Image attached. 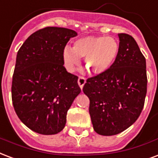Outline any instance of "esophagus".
<instances>
[{
	"mask_svg": "<svg viewBox=\"0 0 158 158\" xmlns=\"http://www.w3.org/2000/svg\"><path fill=\"white\" fill-rule=\"evenodd\" d=\"M86 78L83 77H79V78H78V85H79V86L81 87V89L83 88V86L85 85V83H86Z\"/></svg>",
	"mask_w": 158,
	"mask_h": 158,
	"instance_id": "esophagus-1",
	"label": "esophagus"
}]
</instances>
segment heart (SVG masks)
<instances>
[{
	"label": "heart",
	"mask_w": 158,
	"mask_h": 158,
	"mask_svg": "<svg viewBox=\"0 0 158 158\" xmlns=\"http://www.w3.org/2000/svg\"><path fill=\"white\" fill-rule=\"evenodd\" d=\"M119 43L111 36H84L75 41L73 47L66 46L63 50L64 65L69 72L80 64V57H85V66L94 75L108 71L119 53Z\"/></svg>",
	"instance_id": "1"
}]
</instances>
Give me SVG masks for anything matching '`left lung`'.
Wrapping results in <instances>:
<instances>
[{"instance_id":"obj_1","label":"left lung","mask_w":158,"mask_h":158,"mask_svg":"<svg viewBox=\"0 0 158 158\" xmlns=\"http://www.w3.org/2000/svg\"><path fill=\"white\" fill-rule=\"evenodd\" d=\"M119 53L111 68L88 78L83 92L90 100L93 128L102 136L122 132L142 111L147 94L146 59L131 35L120 33Z\"/></svg>"}]
</instances>
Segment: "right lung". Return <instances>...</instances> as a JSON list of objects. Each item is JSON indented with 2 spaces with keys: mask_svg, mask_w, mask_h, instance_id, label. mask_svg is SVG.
Returning a JSON list of instances; mask_svg holds the SVG:
<instances>
[{
  "mask_svg": "<svg viewBox=\"0 0 158 158\" xmlns=\"http://www.w3.org/2000/svg\"><path fill=\"white\" fill-rule=\"evenodd\" d=\"M75 31L49 27L35 31L16 55L11 86L14 109L28 128L42 135L63 130L67 111L80 94L78 77L66 72L63 50Z\"/></svg>",
  "mask_w": 158,
  "mask_h": 158,
  "instance_id": "obj_1",
  "label": "right lung"
}]
</instances>
